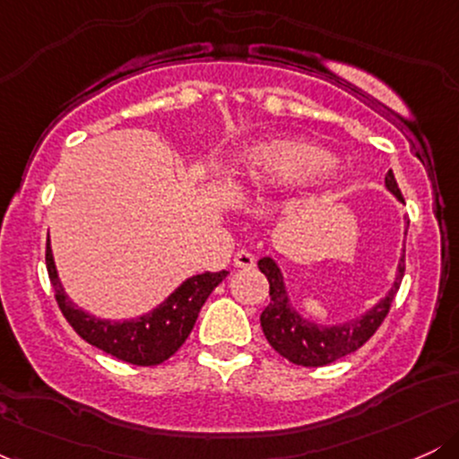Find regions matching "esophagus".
<instances>
[{"label":"esophagus","instance_id":"1","mask_svg":"<svg viewBox=\"0 0 459 459\" xmlns=\"http://www.w3.org/2000/svg\"><path fill=\"white\" fill-rule=\"evenodd\" d=\"M233 263H235V267H239V270H252V267L256 265V259H255V255H252V252L237 250Z\"/></svg>","mask_w":459,"mask_h":459}]
</instances>
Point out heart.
Segmentation results:
<instances>
[{
	"instance_id": "heart-1",
	"label": "heart",
	"mask_w": 459,
	"mask_h": 459,
	"mask_svg": "<svg viewBox=\"0 0 459 459\" xmlns=\"http://www.w3.org/2000/svg\"><path fill=\"white\" fill-rule=\"evenodd\" d=\"M330 166V155L310 142L284 138L252 146L235 163V177L255 189L302 183Z\"/></svg>"
}]
</instances>
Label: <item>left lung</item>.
Segmentation results:
<instances>
[{"instance_id": "left-lung-1", "label": "left lung", "mask_w": 459, "mask_h": 459, "mask_svg": "<svg viewBox=\"0 0 459 459\" xmlns=\"http://www.w3.org/2000/svg\"><path fill=\"white\" fill-rule=\"evenodd\" d=\"M384 181H386V187L391 189L394 196L403 203L402 189H399L397 181H394L393 170L386 172ZM259 270L265 273L267 282H270V304L261 313V328L267 343L282 358L293 362V365L325 367L330 362L339 360V358L354 354L356 350H360L376 334L382 321L386 319L405 272V250L402 255V261H399L397 281H394L388 296L377 307L368 310L365 317L350 321L345 325H332V328H321V325L310 324V321L299 317L298 310L289 304L281 270H278L276 263L272 259H261Z\"/></svg>"}]
</instances>
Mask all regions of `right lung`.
Wrapping results in <instances>:
<instances>
[{
    "mask_svg": "<svg viewBox=\"0 0 459 459\" xmlns=\"http://www.w3.org/2000/svg\"><path fill=\"white\" fill-rule=\"evenodd\" d=\"M45 261L49 281L54 284L56 302L71 328L86 343L135 367L161 365L172 354H177L196 324L204 299L229 276V272H204L187 278L166 302H161L149 315L118 324V321L97 319L83 313L65 296V289L57 281L49 239H47Z\"/></svg>",
    "mask_w": 459,
    "mask_h": 459,
    "instance_id": "add662e5",
    "label": "right lung"
}]
</instances>
